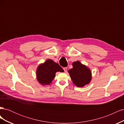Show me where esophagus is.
<instances>
[{
	"label": "esophagus",
	"mask_w": 124,
	"mask_h": 124,
	"mask_svg": "<svg viewBox=\"0 0 124 124\" xmlns=\"http://www.w3.org/2000/svg\"><path fill=\"white\" fill-rule=\"evenodd\" d=\"M63 70H64L65 72H66V71H67V67H64V68H63Z\"/></svg>",
	"instance_id": "obj_1"
}]
</instances>
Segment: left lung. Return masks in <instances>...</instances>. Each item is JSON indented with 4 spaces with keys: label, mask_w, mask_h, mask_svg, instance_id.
I'll list each match as a JSON object with an SVG mask.
<instances>
[{
    "label": "left lung",
    "mask_w": 124,
    "mask_h": 124,
    "mask_svg": "<svg viewBox=\"0 0 124 124\" xmlns=\"http://www.w3.org/2000/svg\"><path fill=\"white\" fill-rule=\"evenodd\" d=\"M73 68L68 72L73 83L78 87H82L88 84L91 81V71L86 66L78 61L72 63Z\"/></svg>",
    "instance_id": "left-lung-1"
}]
</instances>
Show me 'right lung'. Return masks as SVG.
Wrapping results in <instances>:
<instances>
[{
  "instance_id": "obj_1",
  "label": "right lung",
  "mask_w": 124,
  "mask_h": 124,
  "mask_svg": "<svg viewBox=\"0 0 124 124\" xmlns=\"http://www.w3.org/2000/svg\"><path fill=\"white\" fill-rule=\"evenodd\" d=\"M63 72L58 63L51 59H47L39 66L37 70V78L39 83L43 85H49L55 77L56 72Z\"/></svg>"
}]
</instances>
